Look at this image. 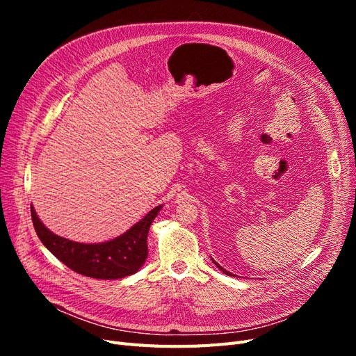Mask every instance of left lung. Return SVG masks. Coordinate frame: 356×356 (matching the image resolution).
<instances>
[{
  "label": "left lung",
  "mask_w": 356,
  "mask_h": 356,
  "mask_svg": "<svg viewBox=\"0 0 356 356\" xmlns=\"http://www.w3.org/2000/svg\"><path fill=\"white\" fill-rule=\"evenodd\" d=\"M212 261H213V260H212ZM213 264H215V266H217V267H218V268H220V270H221V272H224V273H225V275H229V276H233V275H232V273H230V272H227V270H225V268H222V267H221V266H220V264H218V263H215V261H213Z\"/></svg>",
  "instance_id": "obj_1"
}]
</instances>
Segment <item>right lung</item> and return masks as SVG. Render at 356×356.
I'll list each match as a JSON object with an SVG mask.
<instances>
[{
  "label": "right lung",
  "mask_w": 356,
  "mask_h": 356,
  "mask_svg": "<svg viewBox=\"0 0 356 356\" xmlns=\"http://www.w3.org/2000/svg\"><path fill=\"white\" fill-rule=\"evenodd\" d=\"M161 208L156 207L118 238L104 243H79L51 233L40 221L34 208L31 217L40 241L71 270L95 279H120L136 273L148 255L149 225Z\"/></svg>",
  "instance_id": "add662e5"
}]
</instances>
